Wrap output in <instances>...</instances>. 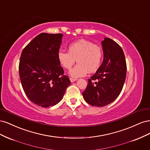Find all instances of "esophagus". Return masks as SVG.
<instances>
[{
  "instance_id": "1",
  "label": "esophagus",
  "mask_w": 150,
  "mask_h": 150,
  "mask_svg": "<svg viewBox=\"0 0 150 150\" xmlns=\"http://www.w3.org/2000/svg\"><path fill=\"white\" fill-rule=\"evenodd\" d=\"M70 81H71V83H73V82H74V81H77V79H74V78H70Z\"/></svg>"
}]
</instances>
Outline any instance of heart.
<instances>
[{"instance_id": "1", "label": "heart", "mask_w": 150, "mask_h": 150, "mask_svg": "<svg viewBox=\"0 0 150 150\" xmlns=\"http://www.w3.org/2000/svg\"><path fill=\"white\" fill-rule=\"evenodd\" d=\"M103 57L101 48L87 40L81 39L71 44L68 52L60 50L57 58L62 66L70 70L75 64L78 63L70 72V75L77 78L84 76L89 72H96L101 65Z\"/></svg>"}]
</instances>
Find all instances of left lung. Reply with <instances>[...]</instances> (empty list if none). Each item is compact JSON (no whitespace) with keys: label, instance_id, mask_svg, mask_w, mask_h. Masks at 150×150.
Instances as JSON below:
<instances>
[{"label":"left lung","instance_id":"8db88e82","mask_svg":"<svg viewBox=\"0 0 150 150\" xmlns=\"http://www.w3.org/2000/svg\"><path fill=\"white\" fill-rule=\"evenodd\" d=\"M104 59L101 65L88 83L83 96L92 106L101 107L110 104L119 96L126 76L123 51L114 40L106 38L101 42Z\"/></svg>","mask_w":150,"mask_h":150}]
</instances>
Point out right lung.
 Wrapping results in <instances>:
<instances>
[{
  "label": "right lung",
  "instance_id": "right-lung-1",
  "mask_svg": "<svg viewBox=\"0 0 150 150\" xmlns=\"http://www.w3.org/2000/svg\"><path fill=\"white\" fill-rule=\"evenodd\" d=\"M62 35L40 34L21 53L19 71L22 88L30 101L39 106L56 105L71 84L57 58Z\"/></svg>",
  "mask_w": 150,
  "mask_h": 150
}]
</instances>
